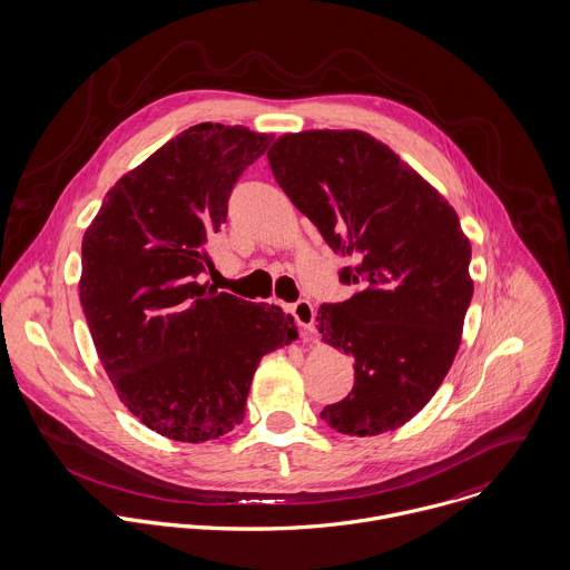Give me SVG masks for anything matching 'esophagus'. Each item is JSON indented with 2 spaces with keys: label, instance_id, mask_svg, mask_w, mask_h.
Returning a JSON list of instances; mask_svg holds the SVG:
<instances>
[{
  "label": "esophagus",
  "instance_id": "esophagus-1",
  "mask_svg": "<svg viewBox=\"0 0 570 570\" xmlns=\"http://www.w3.org/2000/svg\"><path fill=\"white\" fill-rule=\"evenodd\" d=\"M291 313L295 317V322L304 328V333H313L315 331V308L308 299H299L297 304L291 306Z\"/></svg>",
  "mask_w": 570,
  "mask_h": 570
}]
</instances>
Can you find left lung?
<instances>
[{"mask_svg": "<svg viewBox=\"0 0 570 570\" xmlns=\"http://www.w3.org/2000/svg\"><path fill=\"white\" fill-rule=\"evenodd\" d=\"M275 180L350 259L356 293L317 313L322 342L354 358V387L322 419L376 436L414 419L454 363L473 295L471 244L454 207L385 142L358 129H308L268 149Z\"/></svg>", "mask_w": 570, "mask_h": 570, "instance_id": "8db88e82", "label": "left lung"}]
</instances>
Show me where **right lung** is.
Here are the masks:
<instances>
[{
  "label": "right lung",
  "mask_w": 570,
  "mask_h": 570,
  "mask_svg": "<svg viewBox=\"0 0 570 570\" xmlns=\"http://www.w3.org/2000/svg\"><path fill=\"white\" fill-rule=\"evenodd\" d=\"M271 140L242 125L185 129L116 180L83 235L79 297L97 354L120 403L171 441L239 425L262 356L299 337L279 306L200 282L228 194Z\"/></svg>",
  "instance_id": "1"
}]
</instances>
